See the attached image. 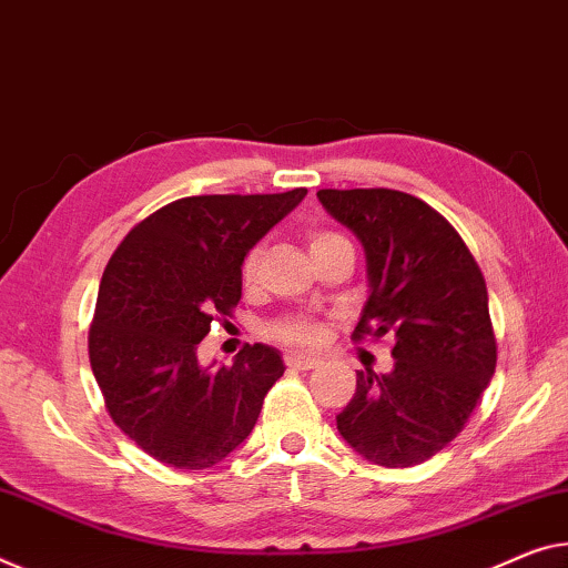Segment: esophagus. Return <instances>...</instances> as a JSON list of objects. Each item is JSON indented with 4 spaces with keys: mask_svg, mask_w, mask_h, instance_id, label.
<instances>
[{
    "mask_svg": "<svg viewBox=\"0 0 568 568\" xmlns=\"http://www.w3.org/2000/svg\"><path fill=\"white\" fill-rule=\"evenodd\" d=\"M284 361L290 368H296V371H310V368H317L320 365V357L317 355H307V353H286Z\"/></svg>",
    "mask_w": 568,
    "mask_h": 568,
    "instance_id": "34e87169",
    "label": "esophagus"
}]
</instances>
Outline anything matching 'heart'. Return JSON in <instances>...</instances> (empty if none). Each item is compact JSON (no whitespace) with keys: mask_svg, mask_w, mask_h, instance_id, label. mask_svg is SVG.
<instances>
[{"mask_svg":"<svg viewBox=\"0 0 568 568\" xmlns=\"http://www.w3.org/2000/svg\"><path fill=\"white\" fill-rule=\"evenodd\" d=\"M335 239H339V235H333V233L314 235L312 248L322 246V243H327V241H335ZM258 264H261V248H251L246 258H243V264H241V278H243V284H246V286L256 282ZM268 335L282 339V343L312 345V343H317V339H320V325H314V322L307 320V317H286V320L274 322V325L268 327Z\"/></svg>","mask_w":568,"mask_h":568,"instance_id":"heart-1","label":"heart"}]
</instances>
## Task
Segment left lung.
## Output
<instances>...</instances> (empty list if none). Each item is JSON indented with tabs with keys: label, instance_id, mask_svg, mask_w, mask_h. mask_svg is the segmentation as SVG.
Masks as SVG:
<instances>
[{
	"label": "left lung",
	"instance_id": "1",
	"mask_svg": "<svg viewBox=\"0 0 568 568\" xmlns=\"http://www.w3.org/2000/svg\"><path fill=\"white\" fill-rule=\"evenodd\" d=\"M317 197L365 251L368 302L353 337H396L390 373L357 371L337 432L373 465H422L465 429L495 373L483 272L424 200L386 187Z\"/></svg>",
	"mask_w": 568,
	"mask_h": 568
}]
</instances>
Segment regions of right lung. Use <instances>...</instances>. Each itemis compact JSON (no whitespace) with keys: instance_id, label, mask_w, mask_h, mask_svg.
I'll use <instances>...</instances> for the list:
<instances>
[{"instance_id":"add662e5","label":"right lung","mask_w":568,"mask_h":568,"mask_svg":"<svg viewBox=\"0 0 568 568\" xmlns=\"http://www.w3.org/2000/svg\"><path fill=\"white\" fill-rule=\"evenodd\" d=\"M307 190L195 195L134 225L103 272L91 368L113 424L174 469L223 462L256 426L282 353L246 345L233 365H200L213 317L241 300V264Z\"/></svg>"}]
</instances>
